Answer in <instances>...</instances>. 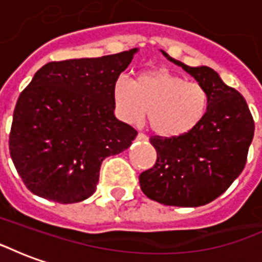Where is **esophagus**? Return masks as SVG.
I'll return each mask as SVG.
<instances>
[{"label": "esophagus", "mask_w": 262, "mask_h": 262, "mask_svg": "<svg viewBox=\"0 0 262 262\" xmlns=\"http://www.w3.org/2000/svg\"><path fill=\"white\" fill-rule=\"evenodd\" d=\"M137 140H140V142H146V140H147V136H146L144 133H139V135H137Z\"/></svg>", "instance_id": "1"}]
</instances>
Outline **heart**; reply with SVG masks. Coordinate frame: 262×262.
<instances>
[{"mask_svg":"<svg viewBox=\"0 0 262 262\" xmlns=\"http://www.w3.org/2000/svg\"><path fill=\"white\" fill-rule=\"evenodd\" d=\"M114 102L122 120L136 123L146 112L148 127L161 137H181L198 127L210 106L208 90L167 69L144 71L114 84Z\"/></svg>","mask_w":262,"mask_h":262,"instance_id":"b5f03b06","label":"heart"}]
</instances>
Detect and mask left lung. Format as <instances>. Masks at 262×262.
Instances as JSON below:
<instances>
[{"label":"left lung","instance_id":"left-lung-1","mask_svg":"<svg viewBox=\"0 0 262 262\" xmlns=\"http://www.w3.org/2000/svg\"><path fill=\"white\" fill-rule=\"evenodd\" d=\"M209 92L205 119L181 137L151 136L157 161L139 177L143 193L168 206L195 208L220 196L242 174L253 142L254 119L246 99L206 66L189 67L172 59Z\"/></svg>","mask_w":262,"mask_h":262}]
</instances>
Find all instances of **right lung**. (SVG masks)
I'll list each match as a JSON object with an SVG mask.
<instances>
[{"mask_svg": "<svg viewBox=\"0 0 262 262\" xmlns=\"http://www.w3.org/2000/svg\"><path fill=\"white\" fill-rule=\"evenodd\" d=\"M136 52L52 61L20 92L9 153L32 193L81 202L95 192L103 160L130 146L137 132L115 118L114 84Z\"/></svg>", "mask_w": 262, "mask_h": 262, "instance_id": "obj_1", "label": "right lung"}]
</instances>
